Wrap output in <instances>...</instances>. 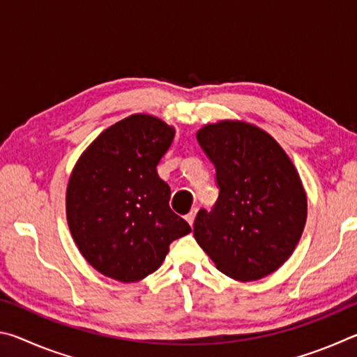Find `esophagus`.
I'll use <instances>...</instances> for the list:
<instances>
[{
    "label": "esophagus",
    "instance_id": "esophagus-1",
    "mask_svg": "<svg viewBox=\"0 0 357 357\" xmlns=\"http://www.w3.org/2000/svg\"><path fill=\"white\" fill-rule=\"evenodd\" d=\"M197 213H198V208H192L190 209V213L185 215V220L190 223V225H193V220H195V215H197Z\"/></svg>",
    "mask_w": 357,
    "mask_h": 357
}]
</instances>
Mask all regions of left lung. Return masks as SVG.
Listing matches in <instances>:
<instances>
[{
    "label": "left lung",
    "mask_w": 357,
    "mask_h": 357,
    "mask_svg": "<svg viewBox=\"0 0 357 357\" xmlns=\"http://www.w3.org/2000/svg\"><path fill=\"white\" fill-rule=\"evenodd\" d=\"M215 168L219 198L200 209L193 236L234 280L266 277L287 261L307 219L298 172L279 143L247 123L222 121L197 134Z\"/></svg>",
    "instance_id": "1"
}]
</instances>
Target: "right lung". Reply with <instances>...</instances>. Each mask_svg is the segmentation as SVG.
<instances>
[{
    "mask_svg": "<svg viewBox=\"0 0 357 357\" xmlns=\"http://www.w3.org/2000/svg\"><path fill=\"white\" fill-rule=\"evenodd\" d=\"M174 129L132 114L96 138L70 174L66 211L75 244L100 274L130 283L159 269L190 225L170 208L157 165Z\"/></svg>",
    "mask_w": 357,
    "mask_h": 357,
    "instance_id": "right-lung-1",
    "label": "right lung"
}]
</instances>
